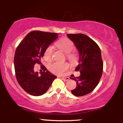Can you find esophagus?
<instances>
[{
    "instance_id": "obj_1",
    "label": "esophagus",
    "mask_w": 123,
    "mask_h": 123,
    "mask_svg": "<svg viewBox=\"0 0 123 123\" xmlns=\"http://www.w3.org/2000/svg\"><path fill=\"white\" fill-rule=\"evenodd\" d=\"M61 79L63 80V81H68L69 80V77H61Z\"/></svg>"
}]
</instances>
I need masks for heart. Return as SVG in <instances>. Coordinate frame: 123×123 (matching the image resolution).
<instances>
[{"label":"heart","instance_id":"heart-1","mask_svg":"<svg viewBox=\"0 0 123 123\" xmlns=\"http://www.w3.org/2000/svg\"><path fill=\"white\" fill-rule=\"evenodd\" d=\"M56 46L59 49L63 51L65 53L67 54V58L70 61L74 62L76 60V56L74 54L72 53L74 48V44L73 42L70 39H61L56 43ZM53 53V48L51 46H49L45 49L44 52V58L47 61H49L51 60ZM69 64L68 63H60L54 62L49 65V70L54 74L61 75L66 70L68 69Z\"/></svg>","mask_w":123,"mask_h":123}]
</instances>
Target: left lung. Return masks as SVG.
<instances>
[{"label":"left lung","instance_id":"8db88e82","mask_svg":"<svg viewBox=\"0 0 123 123\" xmlns=\"http://www.w3.org/2000/svg\"><path fill=\"white\" fill-rule=\"evenodd\" d=\"M73 42L79 53V65L75 71L80 75L72 79L76 81V87L71 92L76 97H81L91 92L98 84L103 72V61L98 45L87 35L67 34Z\"/></svg>","mask_w":123,"mask_h":123}]
</instances>
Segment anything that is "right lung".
I'll return each instance as SVG.
<instances>
[{
    "label": "right lung",
    "instance_id": "1",
    "mask_svg": "<svg viewBox=\"0 0 123 123\" xmlns=\"http://www.w3.org/2000/svg\"><path fill=\"white\" fill-rule=\"evenodd\" d=\"M58 38L56 33L34 31L29 32L17 47L14 58L15 76L18 84L30 95L40 96L47 92L56 76L47 70L40 61L45 49ZM38 63L43 70L35 72Z\"/></svg>",
    "mask_w": 123,
    "mask_h": 123
}]
</instances>
